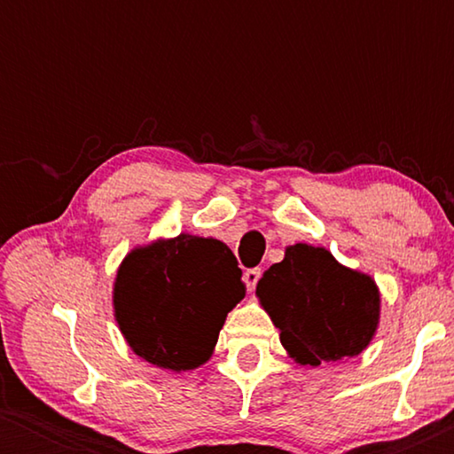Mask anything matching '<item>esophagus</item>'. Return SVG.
I'll use <instances>...</instances> for the list:
<instances>
[{
	"instance_id": "1",
	"label": "esophagus",
	"mask_w": 454,
	"mask_h": 454,
	"mask_svg": "<svg viewBox=\"0 0 454 454\" xmlns=\"http://www.w3.org/2000/svg\"><path fill=\"white\" fill-rule=\"evenodd\" d=\"M260 275H262V270H260V269H247V270L244 272V283H246V287L250 289V291H252L254 287H256Z\"/></svg>"
}]
</instances>
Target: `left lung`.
<instances>
[{
    "label": "left lung",
    "instance_id": "8db88e82",
    "mask_svg": "<svg viewBox=\"0 0 454 454\" xmlns=\"http://www.w3.org/2000/svg\"><path fill=\"white\" fill-rule=\"evenodd\" d=\"M256 294L281 343L301 365H320L362 353L380 312L368 275L340 266L325 247L289 246L281 262L264 270Z\"/></svg>",
    "mask_w": 454,
    "mask_h": 454
}]
</instances>
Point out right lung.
Instances as JSON below:
<instances>
[{"mask_svg": "<svg viewBox=\"0 0 454 454\" xmlns=\"http://www.w3.org/2000/svg\"><path fill=\"white\" fill-rule=\"evenodd\" d=\"M244 295L241 269L223 241L179 235L128 254L115 278V318L136 356L194 370Z\"/></svg>", "mask_w": 454, "mask_h": 454, "instance_id": "obj_1", "label": "right lung"}]
</instances>
